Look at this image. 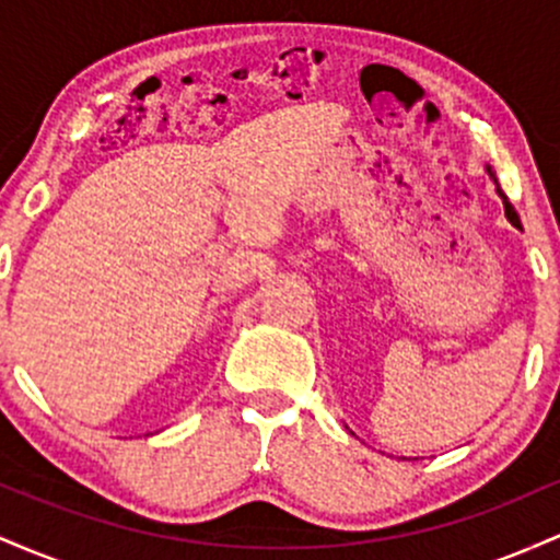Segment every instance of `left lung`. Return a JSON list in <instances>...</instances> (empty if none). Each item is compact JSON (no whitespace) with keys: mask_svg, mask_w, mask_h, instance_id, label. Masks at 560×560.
Listing matches in <instances>:
<instances>
[{"mask_svg":"<svg viewBox=\"0 0 560 560\" xmlns=\"http://www.w3.org/2000/svg\"><path fill=\"white\" fill-rule=\"evenodd\" d=\"M487 173H490V176H492V168H487ZM498 195H500V197H503V205H505V215H508V221H511V223H513V226H516V229H522V221H518L516 210H513V205H511V202H508L505 191H503V189H500V186H498Z\"/></svg>","mask_w":560,"mask_h":560,"instance_id":"1","label":"left lung"}]
</instances>
